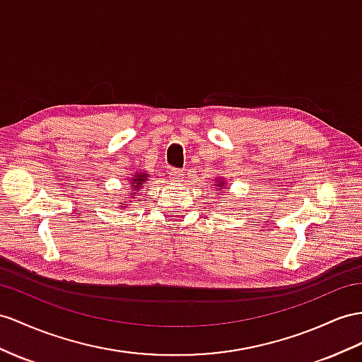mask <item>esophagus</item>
<instances>
[{"label":"esophagus","instance_id":"34e87169","mask_svg":"<svg viewBox=\"0 0 362 362\" xmlns=\"http://www.w3.org/2000/svg\"><path fill=\"white\" fill-rule=\"evenodd\" d=\"M182 179H183V171H182V170L174 168V170L170 171V180H171V182L179 183V182H182Z\"/></svg>","mask_w":362,"mask_h":362}]
</instances>
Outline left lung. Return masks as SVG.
I'll return each instance as SVG.
<instances>
[{"label":"left lung","mask_w":362,"mask_h":362,"mask_svg":"<svg viewBox=\"0 0 362 362\" xmlns=\"http://www.w3.org/2000/svg\"><path fill=\"white\" fill-rule=\"evenodd\" d=\"M216 187H217V189H223V188H225V182H221V180L217 182Z\"/></svg>","instance_id":"left-lung-1"}]
</instances>
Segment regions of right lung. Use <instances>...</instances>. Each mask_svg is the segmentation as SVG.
<instances>
[{"instance_id":"add662e5","label":"right lung","mask_w":362,"mask_h":362,"mask_svg":"<svg viewBox=\"0 0 362 362\" xmlns=\"http://www.w3.org/2000/svg\"><path fill=\"white\" fill-rule=\"evenodd\" d=\"M146 177H148V174H145V173H136V174H134V177H132V182H129V183H132V191H129V199H133L134 194H137V191H141L142 183L146 180ZM129 203H132V202L124 200L122 205H129Z\"/></svg>"}]
</instances>
